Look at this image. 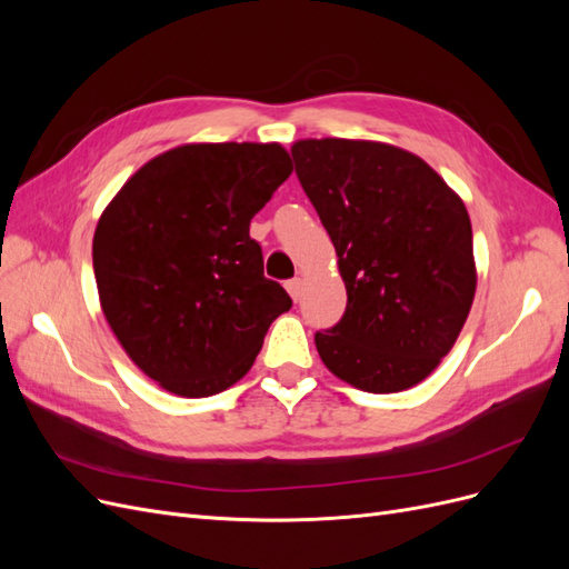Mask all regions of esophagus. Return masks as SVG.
Listing matches in <instances>:
<instances>
[{
	"label": "esophagus",
	"instance_id": "esophagus-1",
	"mask_svg": "<svg viewBox=\"0 0 569 569\" xmlns=\"http://www.w3.org/2000/svg\"><path fill=\"white\" fill-rule=\"evenodd\" d=\"M301 287H303V282H301L299 278H295V280H289V282H287V291H289V297L295 299V301H299V297H301Z\"/></svg>",
	"mask_w": 569,
	"mask_h": 569
}]
</instances>
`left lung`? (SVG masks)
<instances>
[{
	"label": "left lung",
	"mask_w": 569,
	"mask_h": 569,
	"mask_svg": "<svg viewBox=\"0 0 569 569\" xmlns=\"http://www.w3.org/2000/svg\"><path fill=\"white\" fill-rule=\"evenodd\" d=\"M297 176L330 234L347 311L316 332L322 363L370 393L416 387L451 351L475 299L465 203L420 157L360 140H301Z\"/></svg>",
	"instance_id": "1"
}]
</instances>
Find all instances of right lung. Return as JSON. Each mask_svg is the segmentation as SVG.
Segmentation results:
<instances>
[{
    "mask_svg": "<svg viewBox=\"0 0 569 569\" xmlns=\"http://www.w3.org/2000/svg\"><path fill=\"white\" fill-rule=\"evenodd\" d=\"M291 170L280 144H184L144 163L101 213L92 242L101 311L166 391L201 399L232 387L291 308L249 237Z\"/></svg>",
    "mask_w": 569,
    "mask_h": 569,
    "instance_id": "right-lung-1",
    "label": "right lung"
}]
</instances>
